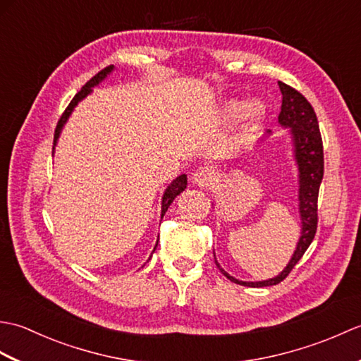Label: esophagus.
Here are the masks:
<instances>
[{"mask_svg":"<svg viewBox=\"0 0 361 361\" xmlns=\"http://www.w3.org/2000/svg\"><path fill=\"white\" fill-rule=\"evenodd\" d=\"M216 172H214L212 167H200L197 169L192 175V181L194 185L200 186V188H206L212 185V181H216Z\"/></svg>","mask_w":361,"mask_h":361,"instance_id":"34e87169","label":"esophagus"}]
</instances>
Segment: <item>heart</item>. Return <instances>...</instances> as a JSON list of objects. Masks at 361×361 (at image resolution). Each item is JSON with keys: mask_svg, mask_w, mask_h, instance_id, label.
Masks as SVG:
<instances>
[{"mask_svg": "<svg viewBox=\"0 0 361 361\" xmlns=\"http://www.w3.org/2000/svg\"><path fill=\"white\" fill-rule=\"evenodd\" d=\"M264 113V105L257 102L247 105L242 101H237V99H231V101H226L224 104V116L226 119H237L243 116L248 121L250 126L257 124V122L262 119Z\"/></svg>", "mask_w": 361, "mask_h": 361, "instance_id": "b5f03b06", "label": "heart"}]
</instances>
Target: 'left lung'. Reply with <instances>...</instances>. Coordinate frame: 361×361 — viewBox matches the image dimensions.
<instances>
[{
  "instance_id": "8db88e82",
  "label": "left lung",
  "mask_w": 361,
  "mask_h": 361,
  "mask_svg": "<svg viewBox=\"0 0 361 361\" xmlns=\"http://www.w3.org/2000/svg\"><path fill=\"white\" fill-rule=\"evenodd\" d=\"M279 88L282 93V105L279 113V124L286 128H290L291 141H293V155L298 164L299 172V214H301L302 231L296 250L291 256L288 265L283 270L268 281L259 282H245L229 276L224 268L217 267L226 278L247 287H268L276 286L288 276L298 264V260L304 256L305 250L310 247L313 237L317 234L318 226V192L319 185L324 175V153H323V140H321L319 126L315 110L310 102L299 91L291 88L283 82H279Z\"/></svg>"
}]
</instances>
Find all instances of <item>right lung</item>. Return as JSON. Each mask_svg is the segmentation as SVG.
I'll return each instance as SVG.
<instances>
[{
	"mask_svg": "<svg viewBox=\"0 0 361 361\" xmlns=\"http://www.w3.org/2000/svg\"><path fill=\"white\" fill-rule=\"evenodd\" d=\"M113 70H114L113 65L104 68V70L99 71V73L94 75V78H91V79L85 83V85L82 87V90L79 91V93L73 97V101L70 102V105H68L66 110L63 111L62 118H60L59 122H57L56 133H54V147H52V152H54V149H56L59 135H60V132H62V128H63V126H65V122L68 121V118H70V114L73 113L74 106L78 105V104L82 101V99H85V97L91 93V91H93V87L99 85V83H101ZM186 186H188V176H186V175L176 176V178L171 183V185L167 186V189L164 190V195H163V202H161V219H163L166 211L169 209V206H171V203L175 200V197L180 195V194L183 192V190L186 189ZM157 247H158V242H157V245H155V248H153V251L157 250Z\"/></svg>",
	"mask_w": 361,
	"mask_h": 361,
	"instance_id": "add662e5",
	"label": "right lung"
}]
</instances>
